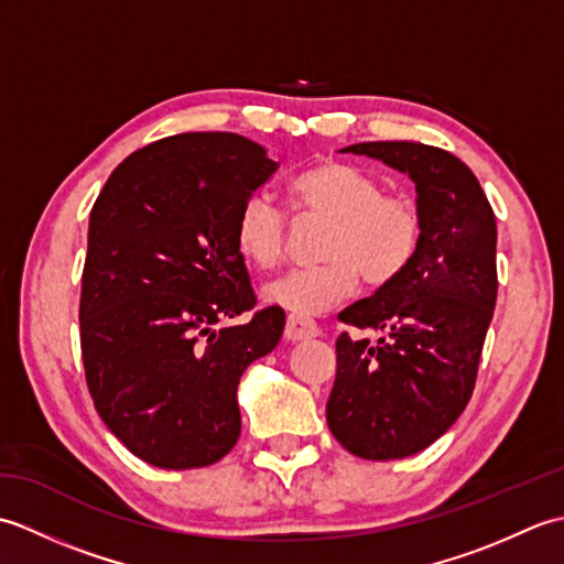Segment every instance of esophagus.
<instances>
[{
	"mask_svg": "<svg viewBox=\"0 0 564 564\" xmlns=\"http://www.w3.org/2000/svg\"><path fill=\"white\" fill-rule=\"evenodd\" d=\"M319 334V329H317V325L313 319H307V317H295V315H291L289 319H285V332H283V337L289 339V341H303V339H313V337H317Z\"/></svg>",
	"mask_w": 564,
	"mask_h": 564,
	"instance_id": "34e87169",
	"label": "esophagus"
}]
</instances>
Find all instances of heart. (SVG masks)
<instances>
[{
  "instance_id": "b5f03b06",
  "label": "heart",
  "mask_w": 564,
  "mask_h": 564,
  "mask_svg": "<svg viewBox=\"0 0 564 564\" xmlns=\"http://www.w3.org/2000/svg\"><path fill=\"white\" fill-rule=\"evenodd\" d=\"M289 196L301 215L329 220L317 267L285 271L263 297L295 317H315L337 307L358 285L390 283L410 267L422 242V215L402 194H386L378 176L349 162H319L297 174ZM289 215L257 191L235 215L237 251L257 269H273L285 254Z\"/></svg>"
}]
</instances>
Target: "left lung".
<instances>
[{
	"label": "left lung",
	"mask_w": 564,
	"mask_h": 564,
	"mask_svg": "<svg viewBox=\"0 0 564 564\" xmlns=\"http://www.w3.org/2000/svg\"><path fill=\"white\" fill-rule=\"evenodd\" d=\"M341 152L410 174L422 242L398 279L339 313L386 337L339 334L327 424L358 458H406L446 434L473 398L497 303V220L470 166L446 150L380 140Z\"/></svg>",
	"instance_id": "1"
}]
</instances>
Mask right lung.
<instances>
[{"instance_id":"right-lung-1","label":"right lung","mask_w":564,"mask_h":564,"mask_svg":"<svg viewBox=\"0 0 564 564\" xmlns=\"http://www.w3.org/2000/svg\"><path fill=\"white\" fill-rule=\"evenodd\" d=\"M279 164L235 133H182L116 166L89 215L79 344L87 388L123 446L164 470L225 458L242 431L237 386L279 344L257 305L235 215Z\"/></svg>"}]
</instances>
